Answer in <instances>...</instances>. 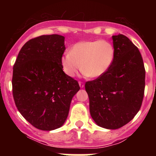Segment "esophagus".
I'll use <instances>...</instances> for the list:
<instances>
[{
    "label": "esophagus",
    "instance_id": "34e87169",
    "mask_svg": "<svg viewBox=\"0 0 156 156\" xmlns=\"http://www.w3.org/2000/svg\"><path fill=\"white\" fill-rule=\"evenodd\" d=\"M78 84H79V86L81 88L84 87V83L82 82V81H79V82H78Z\"/></svg>",
    "mask_w": 156,
    "mask_h": 156
}]
</instances>
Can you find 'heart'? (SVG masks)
<instances>
[{"label": "heart", "instance_id": "obj_1", "mask_svg": "<svg viewBox=\"0 0 156 156\" xmlns=\"http://www.w3.org/2000/svg\"><path fill=\"white\" fill-rule=\"evenodd\" d=\"M114 58L115 48L108 41H84L74 44L70 53L62 56L61 65L69 77H73L82 67L85 75L99 78L106 73Z\"/></svg>", "mask_w": 156, "mask_h": 156}]
</instances>
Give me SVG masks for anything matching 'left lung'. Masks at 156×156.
I'll use <instances>...</instances> for the list:
<instances>
[{
  "label": "left lung",
  "mask_w": 156,
  "mask_h": 156,
  "mask_svg": "<svg viewBox=\"0 0 156 156\" xmlns=\"http://www.w3.org/2000/svg\"><path fill=\"white\" fill-rule=\"evenodd\" d=\"M115 58L106 74L87 81L90 112L99 126L118 129L132 120L142 105L146 71L138 48L123 34L112 36Z\"/></svg>",
  "instance_id": "obj_1"
}]
</instances>
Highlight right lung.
Instances as JSON below:
<instances>
[{
  "mask_svg": "<svg viewBox=\"0 0 156 156\" xmlns=\"http://www.w3.org/2000/svg\"><path fill=\"white\" fill-rule=\"evenodd\" d=\"M65 37L41 35L26 42L12 71V96L19 112L36 128H59L68 117L78 82L62 70Z\"/></svg>",
  "mask_w": 156,
  "mask_h": 156,
  "instance_id": "right-lung-1",
  "label": "right lung"
}]
</instances>
